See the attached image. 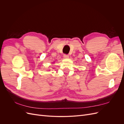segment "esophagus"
I'll list each match as a JSON object with an SVG mask.
<instances>
[{
  "label": "esophagus",
  "mask_w": 124,
  "mask_h": 124,
  "mask_svg": "<svg viewBox=\"0 0 124 124\" xmlns=\"http://www.w3.org/2000/svg\"><path fill=\"white\" fill-rule=\"evenodd\" d=\"M63 57L64 58H69V55H67V54H64V55H63Z\"/></svg>",
  "instance_id": "esophagus-1"
}]
</instances>
